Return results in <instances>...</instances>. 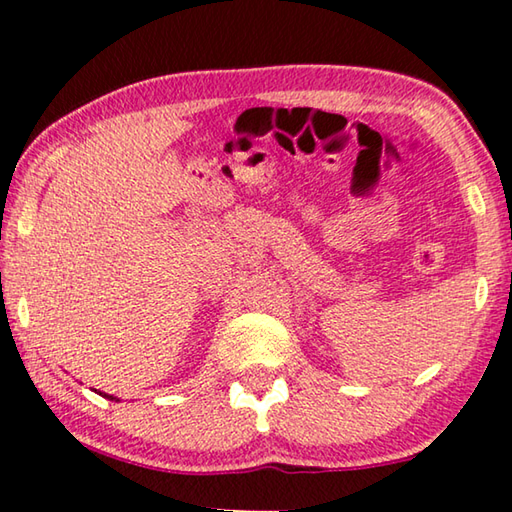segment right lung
I'll return each mask as SVG.
<instances>
[{
  "mask_svg": "<svg viewBox=\"0 0 512 512\" xmlns=\"http://www.w3.org/2000/svg\"><path fill=\"white\" fill-rule=\"evenodd\" d=\"M99 395H103V397H110V400H117V397H112V395H108V393H101V391H99Z\"/></svg>",
  "mask_w": 512,
  "mask_h": 512,
  "instance_id": "obj_1",
  "label": "right lung"
}]
</instances>
